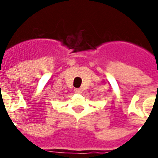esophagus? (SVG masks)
Masks as SVG:
<instances>
[{
  "instance_id": "obj_1",
  "label": "esophagus",
  "mask_w": 158,
  "mask_h": 158,
  "mask_svg": "<svg viewBox=\"0 0 158 158\" xmlns=\"http://www.w3.org/2000/svg\"><path fill=\"white\" fill-rule=\"evenodd\" d=\"M74 92H75L76 94H81L82 89H74Z\"/></svg>"
}]
</instances>
